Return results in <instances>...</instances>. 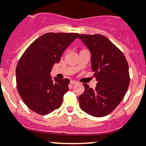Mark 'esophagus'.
<instances>
[{"label":"esophagus","instance_id":"esophagus-1","mask_svg":"<svg viewBox=\"0 0 146 146\" xmlns=\"http://www.w3.org/2000/svg\"><path fill=\"white\" fill-rule=\"evenodd\" d=\"M70 84L71 85H76V84H78V82L75 81V80H70Z\"/></svg>","mask_w":146,"mask_h":146}]
</instances>
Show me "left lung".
<instances>
[{"label": "left lung", "mask_w": 146, "mask_h": 146, "mask_svg": "<svg viewBox=\"0 0 146 146\" xmlns=\"http://www.w3.org/2000/svg\"><path fill=\"white\" fill-rule=\"evenodd\" d=\"M78 37L91 52L92 70L95 72V89L83 84L79 96L80 107L93 117L107 116L124 98L130 82L129 64L122 51L102 35H80Z\"/></svg>", "instance_id": "8db88e82"}]
</instances>
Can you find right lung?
Segmentation results:
<instances>
[{
  "mask_svg": "<svg viewBox=\"0 0 146 146\" xmlns=\"http://www.w3.org/2000/svg\"><path fill=\"white\" fill-rule=\"evenodd\" d=\"M78 33L48 32L32 42L20 57L16 67L17 89L32 111L46 115L61 107L68 90V78L51 80L50 73Z\"/></svg>",
  "mask_w": 146,
  "mask_h": 146,
  "instance_id": "right-lung-1",
  "label": "right lung"
}]
</instances>
